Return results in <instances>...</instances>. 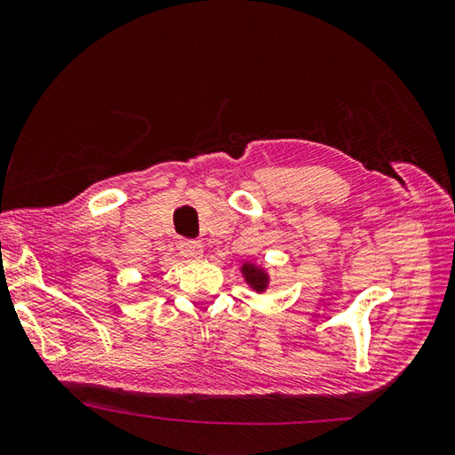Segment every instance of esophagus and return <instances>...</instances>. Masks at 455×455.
<instances>
[{
    "instance_id": "esophagus-1",
    "label": "esophagus",
    "mask_w": 455,
    "mask_h": 455,
    "mask_svg": "<svg viewBox=\"0 0 455 455\" xmlns=\"http://www.w3.org/2000/svg\"><path fill=\"white\" fill-rule=\"evenodd\" d=\"M179 249L187 259H201L203 256V244L199 241H191V238H185V241L179 243Z\"/></svg>"
}]
</instances>
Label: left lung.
<instances>
[{
  "mask_svg": "<svg viewBox=\"0 0 455 455\" xmlns=\"http://www.w3.org/2000/svg\"><path fill=\"white\" fill-rule=\"evenodd\" d=\"M244 272V278L246 283H249L256 292H262L267 291V284H268V275L259 267H252V264H244L243 267Z\"/></svg>",
  "mask_w": 455,
  "mask_h": 455,
  "instance_id": "left-lung-1",
  "label": "left lung"
}]
</instances>
